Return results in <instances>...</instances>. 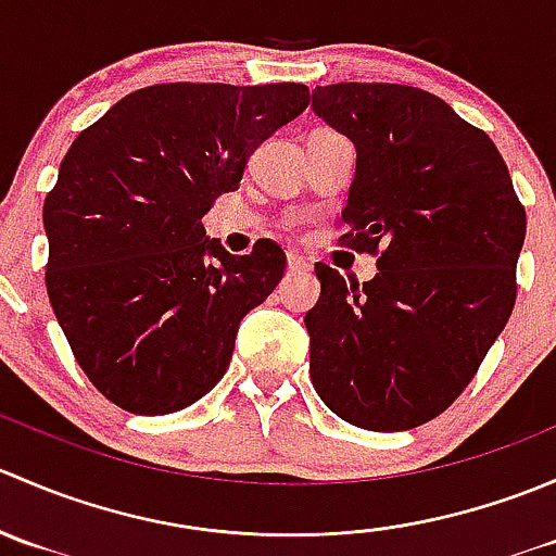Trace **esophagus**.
<instances>
[{"instance_id": "esophagus-1", "label": "esophagus", "mask_w": 556, "mask_h": 556, "mask_svg": "<svg viewBox=\"0 0 556 556\" xmlns=\"http://www.w3.org/2000/svg\"><path fill=\"white\" fill-rule=\"evenodd\" d=\"M306 268H309V263H306L301 255H293V252H290V255H288V271H306Z\"/></svg>"}]
</instances>
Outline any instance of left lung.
Instances as JSON below:
<instances>
[{
  "instance_id": "left-lung-1",
  "label": "left lung",
  "mask_w": 556,
  "mask_h": 556,
  "mask_svg": "<svg viewBox=\"0 0 556 556\" xmlns=\"http://www.w3.org/2000/svg\"><path fill=\"white\" fill-rule=\"evenodd\" d=\"M312 110L357 150L341 239L379 255L363 285L314 266L312 384L357 428H417L452 406L511 317L525 206L495 142L422 88L317 86Z\"/></svg>"
}]
</instances>
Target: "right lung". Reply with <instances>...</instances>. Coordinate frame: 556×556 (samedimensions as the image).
<instances>
[{
  "instance_id": "add662e5",
  "label": "right lung",
  "mask_w": 556,
  "mask_h": 556,
  "mask_svg": "<svg viewBox=\"0 0 556 556\" xmlns=\"http://www.w3.org/2000/svg\"><path fill=\"white\" fill-rule=\"evenodd\" d=\"M306 104L301 83H161L72 142L42 206L45 285L106 401L155 417L220 382L239 323L282 279L285 252L261 239L231 255L206 239L201 217Z\"/></svg>"
}]
</instances>
